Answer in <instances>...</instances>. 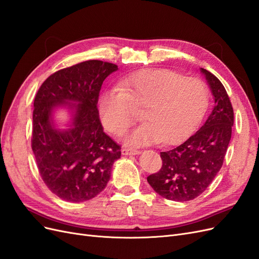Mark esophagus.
<instances>
[{
    "mask_svg": "<svg viewBox=\"0 0 259 259\" xmlns=\"http://www.w3.org/2000/svg\"><path fill=\"white\" fill-rule=\"evenodd\" d=\"M139 153H140L139 150H133V149H126V148L122 149V154L123 155H137Z\"/></svg>",
    "mask_w": 259,
    "mask_h": 259,
    "instance_id": "34e87169",
    "label": "esophagus"
}]
</instances>
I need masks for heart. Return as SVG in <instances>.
I'll return each mask as SVG.
<instances>
[{"label": "heart", "instance_id": "obj_1", "mask_svg": "<svg viewBox=\"0 0 259 259\" xmlns=\"http://www.w3.org/2000/svg\"><path fill=\"white\" fill-rule=\"evenodd\" d=\"M117 86L99 94L97 112L106 131L122 135L134 122L132 105H144L140 119L145 122L125 137L132 147L182 142L197 126L207 105L204 83L168 69L139 70L122 76Z\"/></svg>", "mask_w": 259, "mask_h": 259}]
</instances>
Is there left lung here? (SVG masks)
Segmentation results:
<instances>
[{
  "label": "left lung",
  "instance_id": "1",
  "mask_svg": "<svg viewBox=\"0 0 259 259\" xmlns=\"http://www.w3.org/2000/svg\"><path fill=\"white\" fill-rule=\"evenodd\" d=\"M215 106L199 131L171 150L161 152L162 167L147 177L152 189L167 200L185 202L204 192L221 170L233 126V109L224 85L200 68Z\"/></svg>",
  "mask_w": 259,
  "mask_h": 259
}]
</instances>
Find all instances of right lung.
I'll return each instance as SVG.
<instances>
[{
  "mask_svg": "<svg viewBox=\"0 0 259 259\" xmlns=\"http://www.w3.org/2000/svg\"><path fill=\"white\" fill-rule=\"evenodd\" d=\"M117 66L88 60L55 72L41 85L33 104L32 150L49 189L68 202H84L103 191L120 146L104 133L97 100L104 81ZM59 110L69 119L61 129Z\"/></svg>",
  "mask_w": 259,
  "mask_h": 259,
  "instance_id": "right-lung-1",
  "label": "right lung"
}]
</instances>
